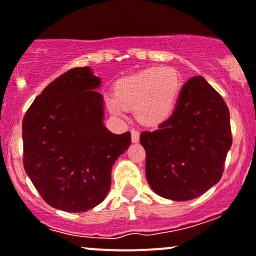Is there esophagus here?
<instances>
[{
	"label": "esophagus",
	"instance_id": "1",
	"mask_svg": "<svg viewBox=\"0 0 256 256\" xmlns=\"http://www.w3.org/2000/svg\"><path fill=\"white\" fill-rule=\"evenodd\" d=\"M131 140L134 144H137L140 140V132L137 130H131Z\"/></svg>",
	"mask_w": 256,
	"mask_h": 256
}]
</instances>
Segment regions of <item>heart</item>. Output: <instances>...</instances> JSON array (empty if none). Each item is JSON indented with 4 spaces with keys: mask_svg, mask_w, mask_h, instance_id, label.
Segmentation results:
<instances>
[{
    "mask_svg": "<svg viewBox=\"0 0 256 256\" xmlns=\"http://www.w3.org/2000/svg\"><path fill=\"white\" fill-rule=\"evenodd\" d=\"M182 93V77L172 67H150L120 80L115 96L108 98L110 112L122 116L126 108L146 125H158L174 112Z\"/></svg>",
    "mask_w": 256,
    "mask_h": 256,
    "instance_id": "obj_1",
    "label": "heart"
}]
</instances>
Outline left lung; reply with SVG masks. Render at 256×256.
Listing matches in <instances>:
<instances>
[{
    "label": "left lung",
    "mask_w": 256,
    "mask_h": 256,
    "mask_svg": "<svg viewBox=\"0 0 256 256\" xmlns=\"http://www.w3.org/2000/svg\"><path fill=\"white\" fill-rule=\"evenodd\" d=\"M146 176L153 192L174 201L198 198L220 182L232 146L230 110L201 76L182 86L179 102L156 131H144Z\"/></svg>",
    "instance_id": "1"
}]
</instances>
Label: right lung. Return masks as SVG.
Instances as JSON below:
<instances>
[{
  "mask_svg": "<svg viewBox=\"0 0 256 256\" xmlns=\"http://www.w3.org/2000/svg\"><path fill=\"white\" fill-rule=\"evenodd\" d=\"M100 78L76 67L51 82L23 118V164L46 204L84 212L106 198L115 160L131 144V134L104 126Z\"/></svg>",
  "mask_w": 256,
  "mask_h": 256,
  "instance_id": "1",
  "label": "right lung"
}]
</instances>
